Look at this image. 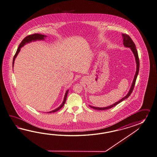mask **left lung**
I'll list each match as a JSON object with an SVG mask.
<instances>
[{
    "mask_svg": "<svg viewBox=\"0 0 157 157\" xmlns=\"http://www.w3.org/2000/svg\"><path fill=\"white\" fill-rule=\"evenodd\" d=\"M121 35H122V37H123V42L124 47L131 48V50L132 51V52H133V54L134 55V56H135V61H136V73H135L134 78H133V81H132L131 88L129 89L127 94L124 97L121 99V100H119V101L115 102V103H113L112 105H110V106H107V107H94V106L89 105L92 109H98V110H105V109H111V108H112V107H113L114 106L117 105V104H119V103L123 101L124 99L128 98L130 96V95L131 94L132 92L133 89H134L136 78H137V76H138V74H139V67H140V63H139L138 52H137V51L136 50V45L134 44V42H133V40H132V39L130 38V36H128L127 34H121Z\"/></svg>",
    "mask_w": 157,
    "mask_h": 157,
    "instance_id": "1",
    "label": "left lung"
}]
</instances>
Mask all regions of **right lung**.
I'll return each instance as SVG.
<instances>
[{
	"instance_id": "obj_1",
	"label": "right lung",
	"mask_w": 157,
	"mask_h": 157,
	"mask_svg": "<svg viewBox=\"0 0 157 157\" xmlns=\"http://www.w3.org/2000/svg\"><path fill=\"white\" fill-rule=\"evenodd\" d=\"M47 36H44V34H38V33H35L34 34L32 35H29L28 36H26L25 38L22 40V42H21V44H20L19 46H18V48L17 50V51L15 54V56L13 57V66H14V63H15V59L16 58L18 54V53L20 52V50L21 48H22L24 46H25V44H29L30 43L32 42H34V41H36V40H45V38H46ZM69 91V89H68L67 91H66L65 95H64V99H63V101L62 103L59 106L58 108L55 109L51 111H49L47 113H55L57 111H58L59 109H60L64 105L65 103L66 102V99H67V94H68V93Z\"/></svg>"
}]
</instances>
